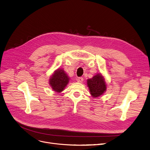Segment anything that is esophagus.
<instances>
[{
    "instance_id": "esophagus-1",
    "label": "esophagus",
    "mask_w": 150,
    "mask_h": 150,
    "mask_svg": "<svg viewBox=\"0 0 150 150\" xmlns=\"http://www.w3.org/2000/svg\"><path fill=\"white\" fill-rule=\"evenodd\" d=\"M77 82H79V83H82L83 81V79L82 77H79L77 79Z\"/></svg>"
}]
</instances>
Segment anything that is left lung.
Instances as JSON below:
<instances>
[{
  "label": "left lung",
  "instance_id": "1",
  "mask_svg": "<svg viewBox=\"0 0 150 150\" xmlns=\"http://www.w3.org/2000/svg\"><path fill=\"white\" fill-rule=\"evenodd\" d=\"M87 85L93 98L100 96L107 90V83L101 73L97 74L91 79H88Z\"/></svg>",
  "mask_w": 150,
  "mask_h": 150
}]
</instances>
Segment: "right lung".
Instances as JSON below:
<instances>
[{"label": "right lung", "mask_w": 150, "mask_h": 150, "mask_svg": "<svg viewBox=\"0 0 150 150\" xmlns=\"http://www.w3.org/2000/svg\"><path fill=\"white\" fill-rule=\"evenodd\" d=\"M69 77L62 69H56L52 74L49 80V83L52 89L57 93L64 90L65 86L69 82Z\"/></svg>", "instance_id": "1"}]
</instances>
